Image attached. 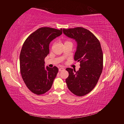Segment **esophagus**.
<instances>
[{
  "mask_svg": "<svg viewBox=\"0 0 124 124\" xmlns=\"http://www.w3.org/2000/svg\"><path fill=\"white\" fill-rule=\"evenodd\" d=\"M63 70H65V69L63 68H62H62H59V71H62Z\"/></svg>",
  "mask_w": 124,
  "mask_h": 124,
  "instance_id": "34e87169",
  "label": "esophagus"
}]
</instances>
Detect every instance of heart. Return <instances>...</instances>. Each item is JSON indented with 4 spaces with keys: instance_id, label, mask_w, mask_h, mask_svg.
<instances>
[{
    "instance_id": "1",
    "label": "heart",
    "mask_w": 124,
    "mask_h": 124,
    "mask_svg": "<svg viewBox=\"0 0 124 124\" xmlns=\"http://www.w3.org/2000/svg\"><path fill=\"white\" fill-rule=\"evenodd\" d=\"M69 42V41H66V42Z\"/></svg>"
}]
</instances>
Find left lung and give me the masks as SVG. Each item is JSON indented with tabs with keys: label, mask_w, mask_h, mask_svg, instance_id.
Wrapping results in <instances>:
<instances>
[{
	"label": "left lung",
	"mask_w": 124,
	"mask_h": 124,
	"mask_svg": "<svg viewBox=\"0 0 124 124\" xmlns=\"http://www.w3.org/2000/svg\"><path fill=\"white\" fill-rule=\"evenodd\" d=\"M64 34L77 42L74 60L80 62L76 71L68 68L66 82L74 95L83 96L91 92L97 84L103 69V53L99 41L88 30L83 27L62 29Z\"/></svg>",
	"instance_id": "8db88e82"
}]
</instances>
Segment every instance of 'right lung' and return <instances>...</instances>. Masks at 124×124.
<instances>
[{"label":"right lung","instance_id":"add662e5","mask_svg":"<svg viewBox=\"0 0 124 124\" xmlns=\"http://www.w3.org/2000/svg\"><path fill=\"white\" fill-rule=\"evenodd\" d=\"M62 33L60 30L41 27L30 35L23 43L20 56V71L27 88L35 94H44L51 89L58 69L45 67L51 41Z\"/></svg>","mask_w":124,"mask_h":124}]
</instances>
